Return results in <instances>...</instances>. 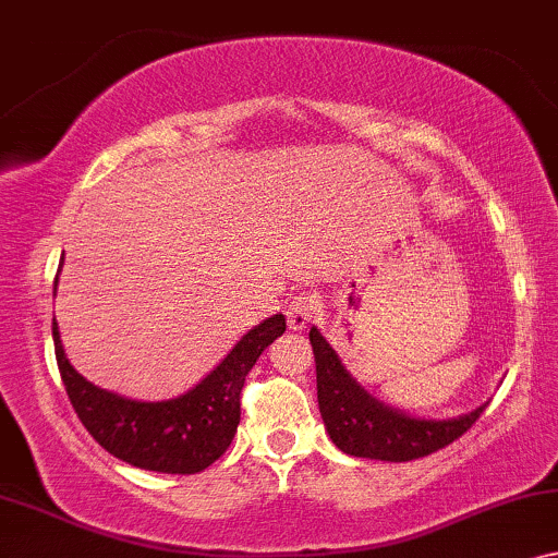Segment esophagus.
Listing matches in <instances>:
<instances>
[{
  "instance_id": "esophagus-1",
  "label": "esophagus",
  "mask_w": 558,
  "mask_h": 558,
  "mask_svg": "<svg viewBox=\"0 0 558 558\" xmlns=\"http://www.w3.org/2000/svg\"><path fill=\"white\" fill-rule=\"evenodd\" d=\"M313 308H316V301H313L311 295L293 298V301H290V305L286 308L290 331H303V328L308 326V320L313 318Z\"/></svg>"
}]
</instances>
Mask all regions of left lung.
<instances>
[{
	"label": "left lung",
	"instance_id": "1",
	"mask_svg": "<svg viewBox=\"0 0 558 558\" xmlns=\"http://www.w3.org/2000/svg\"><path fill=\"white\" fill-rule=\"evenodd\" d=\"M316 354V387L324 425L333 445L354 458L407 462L442 450L462 437L485 412L488 402L452 420L410 417L381 404L347 372L316 326L308 333Z\"/></svg>",
	"mask_w": 558,
	"mask_h": 558
}]
</instances>
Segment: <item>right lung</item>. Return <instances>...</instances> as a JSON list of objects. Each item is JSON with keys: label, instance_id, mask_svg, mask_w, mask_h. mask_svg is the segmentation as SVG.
Returning a JSON list of instances; mask_svg holds the SVG:
<instances>
[{"label": "right lung", "instance_id": "right-lung-1", "mask_svg": "<svg viewBox=\"0 0 558 558\" xmlns=\"http://www.w3.org/2000/svg\"><path fill=\"white\" fill-rule=\"evenodd\" d=\"M58 290V278H54ZM286 331V316L265 318L197 387L167 402H136L90 384L70 364L58 320H52L54 359L70 404L93 439L133 468L169 475H194L222 458L240 425L245 376L265 349Z\"/></svg>", "mask_w": 558, "mask_h": 558}]
</instances>
